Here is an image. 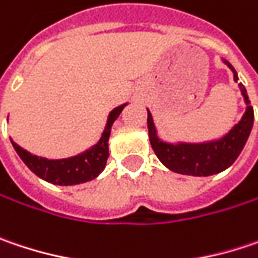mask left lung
Segmentation results:
<instances>
[{"label": "left lung", "instance_id": "8db88e82", "mask_svg": "<svg viewBox=\"0 0 258 258\" xmlns=\"http://www.w3.org/2000/svg\"><path fill=\"white\" fill-rule=\"evenodd\" d=\"M233 73V81L238 82V73L228 60H222ZM241 95L247 104L245 113L241 120L232 126L228 134L217 139H210L204 142H166L158 137L153 114L148 111L147 124L151 147L158 157V160L172 172L188 176H212L226 170L244 150L248 139L252 123L254 110L247 95V89L242 83L238 85Z\"/></svg>", "mask_w": 258, "mask_h": 258}]
</instances>
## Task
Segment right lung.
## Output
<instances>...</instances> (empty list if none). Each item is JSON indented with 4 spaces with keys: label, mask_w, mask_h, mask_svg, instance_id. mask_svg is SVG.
Wrapping results in <instances>:
<instances>
[{
    "label": "right lung",
    "mask_w": 258,
    "mask_h": 258,
    "mask_svg": "<svg viewBox=\"0 0 258 258\" xmlns=\"http://www.w3.org/2000/svg\"><path fill=\"white\" fill-rule=\"evenodd\" d=\"M126 105L127 102L121 104L110 111L101 138L98 139L95 145H92L91 148L85 150L78 156L49 160L45 157L35 156L29 153L20 145H17L13 139H11V144L16 153L22 158V161L38 177L44 179L49 183L60 185V186L85 183V182L95 179L104 170L107 164V158H108V139L111 134V126Z\"/></svg>",
    "instance_id": "add662e5"
}]
</instances>
